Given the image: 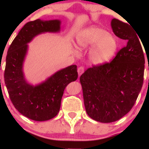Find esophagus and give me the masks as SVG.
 <instances>
[{"label":"esophagus","mask_w":149,"mask_h":149,"mask_svg":"<svg viewBox=\"0 0 149 149\" xmlns=\"http://www.w3.org/2000/svg\"><path fill=\"white\" fill-rule=\"evenodd\" d=\"M84 71H85V69H84V68L83 67V66H80V67H79L78 69V76H81L82 74H83V73H84Z\"/></svg>","instance_id":"esophagus-1"}]
</instances>
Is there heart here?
<instances>
[{"mask_svg": "<svg viewBox=\"0 0 149 149\" xmlns=\"http://www.w3.org/2000/svg\"><path fill=\"white\" fill-rule=\"evenodd\" d=\"M76 45L80 50L89 48V59L92 64L102 65L112 59L118 49V42L107 31L100 27H88L76 35ZM74 52H77L74 49Z\"/></svg>", "mask_w": 149, "mask_h": 149, "instance_id": "obj_1", "label": "heart"}]
</instances>
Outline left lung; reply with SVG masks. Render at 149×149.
Here are the masks:
<instances>
[{
    "label": "left lung",
    "instance_id": "1",
    "mask_svg": "<svg viewBox=\"0 0 149 149\" xmlns=\"http://www.w3.org/2000/svg\"><path fill=\"white\" fill-rule=\"evenodd\" d=\"M111 26L127 45L110 63L90 68L80 77L87 113L104 123L118 120L131 110L142 88L145 64L136 32L116 19Z\"/></svg>",
    "mask_w": 149,
    "mask_h": 149
}]
</instances>
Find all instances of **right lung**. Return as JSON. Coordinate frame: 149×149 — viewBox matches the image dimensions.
I'll use <instances>...</instances> for the list:
<instances>
[{
    "label": "right lung",
    "instance_id": "add662e5",
    "mask_svg": "<svg viewBox=\"0 0 149 149\" xmlns=\"http://www.w3.org/2000/svg\"><path fill=\"white\" fill-rule=\"evenodd\" d=\"M59 19L29 22L24 26L10 45L6 57L5 83L15 109L28 118L45 121L57 115L65 88L78 78L76 65L59 70L37 85L26 79L24 63L29 45L37 36L45 33H59Z\"/></svg>",
    "mask_w": 149,
    "mask_h": 149
}]
</instances>
